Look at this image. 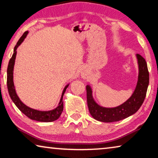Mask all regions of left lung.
Segmentation results:
<instances>
[{
  "label": "left lung",
  "mask_w": 158,
  "mask_h": 158,
  "mask_svg": "<svg viewBox=\"0 0 158 158\" xmlns=\"http://www.w3.org/2000/svg\"><path fill=\"white\" fill-rule=\"evenodd\" d=\"M136 56L139 65L137 86L132 96L123 104L113 108L101 106L93 99L91 88L86 85L88 106L90 115L95 120L105 123L121 121L135 114L142 105L149 84V73L145 59L138 53Z\"/></svg>",
  "instance_id": "8db88e82"
}]
</instances>
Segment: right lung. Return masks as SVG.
I'll list each match as a JSON object with an SVG mask.
<instances>
[{"instance_id": "right-lung-1", "label": "right lung", "mask_w": 158, "mask_h": 158, "mask_svg": "<svg viewBox=\"0 0 158 158\" xmlns=\"http://www.w3.org/2000/svg\"><path fill=\"white\" fill-rule=\"evenodd\" d=\"M28 33V31H26L23 34V35L20 37V39L19 40L17 44L15 47L14 49V53H13L12 58H10L9 61L8 66H7V89H8L9 95L11 98L13 102L15 103V105L17 106V108L22 112L23 114H24L26 116L28 117L29 118L32 120H35L37 121H40V122H52L56 120H57L58 118L62 114L63 110V97L64 93H65L66 89L68 87L69 84H68L64 89L62 95H61V98L60 100V102L58 104V106L56 108L53 109V110L50 111H38L36 109H33L32 108L28 107V106L24 105L22 102L20 100L19 98L18 97L16 93V90L15 89V85L14 81H13V70H14V65L15 62V58L16 55H17V49L18 47L22 43L23 41L24 40L26 37L27 36Z\"/></svg>"}]
</instances>
